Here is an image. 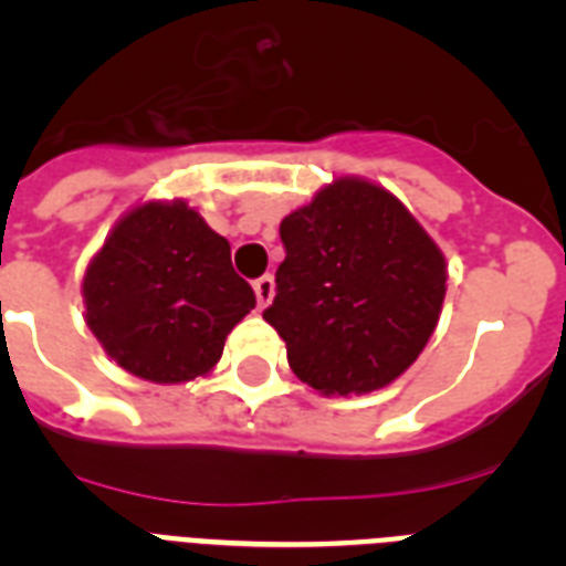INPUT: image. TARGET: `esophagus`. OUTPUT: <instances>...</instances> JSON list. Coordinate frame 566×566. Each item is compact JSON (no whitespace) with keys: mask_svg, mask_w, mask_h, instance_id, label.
<instances>
[{"mask_svg":"<svg viewBox=\"0 0 566 566\" xmlns=\"http://www.w3.org/2000/svg\"><path fill=\"white\" fill-rule=\"evenodd\" d=\"M252 289H254V297H258V306L266 308L274 297V280L269 277V274H263V277L254 280Z\"/></svg>","mask_w":566,"mask_h":566,"instance_id":"obj_1","label":"esophagus"}]
</instances>
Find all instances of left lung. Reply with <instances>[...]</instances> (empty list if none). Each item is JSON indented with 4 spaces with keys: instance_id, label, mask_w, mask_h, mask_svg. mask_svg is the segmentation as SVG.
Instances as JSON below:
<instances>
[{
    "instance_id": "obj_1",
    "label": "left lung",
    "mask_w": 566,
    "mask_h": 566,
    "mask_svg": "<svg viewBox=\"0 0 566 566\" xmlns=\"http://www.w3.org/2000/svg\"><path fill=\"white\" fill-rule=\"evenodd\" d=\"M263 319L314 391L385 388L422 354L444 300V258L402 201L363 178H339L280 223Z\"/></svg>"
}]
</instances>
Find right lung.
Segmentation results:
<instances>
[{
  "label": "right lung",
  "instance_id": "obj_1",
  "mask_svg": "<svg viewBox=\"0 0 566 566\" xmlns=\"http://www.w3.org/2000/svg\"><path fill=\"white\" fill-rule=\"evenodd\" d=\"M87 326L124 371L158 385L203 377L254 308L229 240L184 201H149L115 223L82 283Z\"/></svg>",
  "mask_w": 566,
  "mask_h": 566
}]
</instances>
